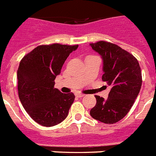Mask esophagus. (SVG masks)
Segmentation results:
<instances>
[{"label": "esophagus", "mask_w": 156, "mask_h": 156, "mask_svg": "<svg viewBox=\"0 0 156 156\" xmlns=\"http://www.w3.org/2000/svg\"><path fill=\"white\" fill-rule=\"evenodd\" d=\"M76 96L77 98H82L84 96V94L82 93H76Z\"/></svg>", "instance_id": "1"}]
</instances>
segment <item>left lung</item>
<instances>
[{
    "mask_svg": "<svg viewBox=\"0 0 156 156\" xmlns=\"http://www.w3.org/2000/svg\"><path fill=\"white\" fill-rule=\"evenodd\" d=\"M103 59L102 80L111 87L107 99L95 95L97 103L90 114L94 119L112 124L129 112L142 84L137 58L115 44L101 41L90 44Z\"/></svg>",
    "mask_w": 156,
    "mask_h": 156,
    "instance_id": "1",
    "label": "left lung"
}]
</instances>
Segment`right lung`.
<instances>
[{"label": "right lung", "mask_w": 156, "mask_h": 156, "mask_svg": "<svg viewBox=\"0 0 156 156\" xmlns=\"http://www.w3.org/2000/svg\"><path fill=\"white\" fill-rule=\"evenodd\" d=\"M78 45H40L23 58L17 71L18 91L23 108L36 122L53 126L66 119L75 95L55 88L56 76Z\"/></svg>", "instance_id": "obj_1"}]
</instances>
